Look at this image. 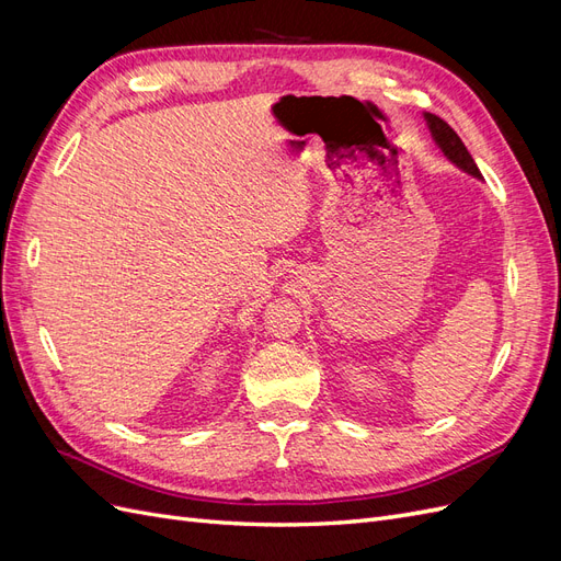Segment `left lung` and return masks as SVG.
<instances>
[{"label":"left lung","mask_w":561,"mask_h":561,"mask_svg":"<svg viewBox=\"0 0 561 561\" xmlns=\"http://www.w3.org/2000/svg\"><path fill=\"white\" fill-rule=\"evenodd\" d=\"M423 118H426V124H428V128H431V135H433V140L437 142V147L445 151V157L451 161V163H456L458 168H461V171H466V173H470V175H474V178H482V173H480V168L474 165V161H472V157H470V151L466 149V145L461 142V138H458V135L454 133V128L445 122V118H439V116H435V114H423Z\"/></svg>","instance_id":"left-lung-1"}]
</instances>
